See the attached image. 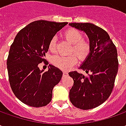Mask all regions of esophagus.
I'll return each mask as SVG.
<instances>
[{
  "instance_id": "obj_1",
  "label": "esophagus",
  "mask_w": 126,
  "mask_h": 126,
  "mask_svg": "<svg viewBox=\"0 0 126 126\" xmlns=\"http://www.w3.org/2000/svg\"><path fill=\"white\" fill-rule=\"evenodd\" d=\"M68 76V73H67L66 71L63 72V77H66V76Z\"/></svg>"
}]
</instances>
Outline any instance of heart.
Masks as SVG:
<instances>
[{
	"label": "heart",
	"instance_id": "obj_1",
	"mask_svg": "<svg viewBox=\"0 0 126 126\" xmlns=\"http://www.w3.org/2000/svg\"><path fill=\"white\" fill-rule=\"evenodd\" d=\"M64 36L67 41L72 44L70 52H74L79 61H85L90 55L91 47L90 43L83 40L82 34L79 31L75 29H69L64 33ZM49 50L51 52L55 51L56 38L53 37L49 43ZM77 62L76 57L74 55L69 56L55 55L52 57L51 62L54 65L62 70H68L71 66L75 65Z\"/></svg>",
	"mask_w": 126,
	"mask_h": 126
}]
</instances>
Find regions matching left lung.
Here are the masks:
<instances>
[{"mask_svg": "<svg viewBox=\"0 0 126 126\" xmlns=\"http://www.w3.org/2000/svg\"><path fill=\"white\" fill-rule=\"evenodd\" d=\"M69 26L85 33L91 47L90 55L79 68L88 76L76 71L69 73L74 79L69 99L79 109H93L104 103L114 88L119 68L116 47L107 32L93 24L70 23Z\"/></svg>", "mask_w": 126, "mask_h": 126, "instance_id": "1", "label": "left lung"}]
</instances>
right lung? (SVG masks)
<instances>
[{
  "instance_id": "obj_1",
  "label": "right lung",
  "mask_w": 126,
  "mask_h": 126,
  "mask_svg": "<svg viewBox=\"0 0 126 126\" xmlns=\"http://www.w3.org/2000/svg\"><path fill=\"white\" fill-rule=\"evenodd\" d=\"M67 22L38 20L17 34L10 46L7 68L10 87L21 102L33 107L50 102L52 89L62 77V71L49 64L47 71L38 64L45 62L50 40Z\"/></svg>"
}]
</instances>
